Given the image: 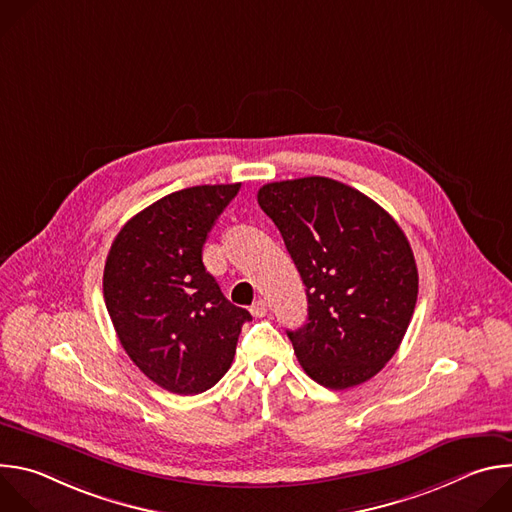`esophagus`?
<instances>
[{
  "label": "esophagus",
  "mask_w": 512,
  "mask_h": 512,
  "mask_svg": "<svg viewBox=\"0 0 512 512\" xmlns=\"http://www.w3.org/2000/svg\"><path fill=\"white\" fill-rule=\"evenodd\" d=\"M251 314H253L255 318H263V316L267 314V304H265L263 300H257V302L251 306Z\"/></svg>",
  "instance_id": "1"
}]
</instances>
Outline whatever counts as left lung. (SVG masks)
<instances>
[{
	"mask_svg": "<svg viewBox=\"0 0 512 512\" xmlns=\"http://www.w3.org/2000/svg\"><path fill=\"white\" fill-rule=\"evenodd\" d=\"M257 202L279 229L308 296V322L287 330L302 369L342 391L397 352L417 302V265L395 218L332 178L271 182Z\"/></svg>",
	"mask_w": 512,
	"mask_h": 512,
	"instance_id": "obj_1",
	"label": "left lung"
}]
</instances>
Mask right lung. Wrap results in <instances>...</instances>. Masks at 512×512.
<instances>
[{
  "instance_id": "1",
  "label": "right lung",
  "mask_w": 512,
  "mask_h": 512,
  "mask_svg": "<svg viewBox=\"0 0 512 512\" xmlns=\"http://www.w3.org/2000/svg\"><path fill=\"white\" fill-rule=\"evenodd\" d=\"M241 184H204L143 208L115 237L103 273L105 306L135 367L176 395H198L231 369L241 326L202 263L214 221Z\"/></svg>"
}]
</instances>
